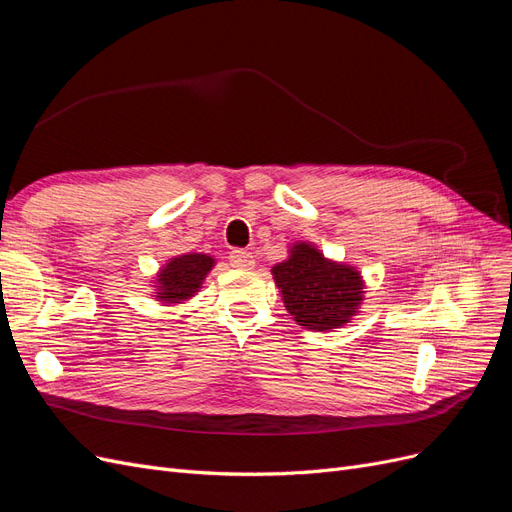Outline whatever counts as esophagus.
Returning <instances> with one entry per match:
<instances>
[{"label": "esophagus", "mask_w": 512, "mask_h": 512, "mask_svg": "<svg viewBox=\"0 0 512 512\" xmlns=\"http://www.w3.org/2000/svg\"><path fill=\"white\" fill-rule=\"evenodd\" d=\"M228 260H231L235 269H252L256 264L252 252H248V250H233L231 256H228Z\"/></svg>", "instance_id": "obj_1"}]
</instances>
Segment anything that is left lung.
<instances>
[{
  "label": "left lung",
  "mask_w": 512,
  "mask_h": 512,
  "mask_svg": "<svg viewBox=\"0 0 512 512\" xmlns=\"http://www.w3.org/2000/svg\"><path fill=\"white\" fill-rule=\"evenodd\" d=\"M273 279L290 315L309 330H330L349 322L362 301L360 273L326 260L307 243L294 245L290 258L273 267Z\"/></svg>",
  "instance_id": "obj_1"
}]
</instances>
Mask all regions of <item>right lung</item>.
Segmentation results:
<instances>
[{"mask_svg": "<svg viewBox=\"0 0 512 512\" xmlns=\"http://www.w3.org/2000/svg\"><path fill=\"white\" fill-rule=\"evenodd\" d=\"M214 267V258H209L205 254H186L173 258L167 262L165 267L158 273L156 279V288H158V298L163 303H180L195 294L205 275Z\"/></svg>", "mask_w": 512, "mask_h": 512, "instance_id": "1", "label": "right lung"}]
</instances>
